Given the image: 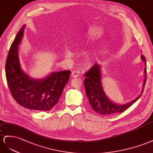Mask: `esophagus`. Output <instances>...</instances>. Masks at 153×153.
Segmentation results:
<instances>
[{"label": "esophagus", "mask_w": 153, "mask_h": 153, "mask_svg": "<svg viewBox=\"0 0 153 153\" xmlns=\"http://www.w3.org/2000/svg\"><path fill=\"white\" fill-rule=\"evenodd\" d=\"M79 73H80V72L79 71H74L72 72V73L71 74V77H73V78L79 77Z\"/></svg>", "instance_id": "1"}]
</instances>
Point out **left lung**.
<instances>
[{
    "label": "left lung",
    "instance_id": "left-lung-1",
    "mask_svg": "<svg viewBox=\"0 0 153 153\" xmlns=\"http://www.w3.org/2000/svg\"><path fill=\"white\" fill-rule=\"evenodd\" d=\"M141 59L145 63L144 74L145 79L143 82L142 90L138 97L134 99L125 104H118L109 99L104 92L101 82V66L99 64H95L91 67L90 71L85 74L86 77L84 80V85L86 90V94L88 98L89 103L91 108L96 112L102 115H114L116 113H122L127 110L141 97L146 82V62L144 56L141 55Z\"/></svg>",
    "mask_w": 153,
    "mask_h": 153
}]
</instances>
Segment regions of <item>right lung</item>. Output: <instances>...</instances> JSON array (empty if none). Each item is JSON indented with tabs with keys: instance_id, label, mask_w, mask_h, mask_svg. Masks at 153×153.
Wrapping results in <instances>:
<instances>
[{
	"instance_id": "obj_1",
	"label": "right lung",
	"mask_w": 153,
	"mask_h": 153,
	"mask_svg": "<svg viewBox=\"0 0 153 153\" xmlns=\"http://www.w3.org/2000/svg\"><path fill=\"white\" fill-rule=\"evenodd\" d=\"M25 27L24 25L17 33L7 57L6 76L8 87L20 105L29 110L47 111L58 102L71 71L52 72L42 79H34L24 72L20 66L19 46Z\"/></svg>"
}]
</instances>
